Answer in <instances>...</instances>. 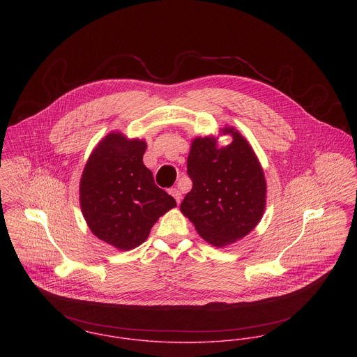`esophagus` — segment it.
Returning a JSON list of instances; mask_svg holds the SVG:
<instances>
[{"label": "esophagus", "mask_w": 357, "mask_h": 357, "mask_svg": "<svg viewBox=\"0 0 357 357\" xmlns=\"http://www.w3.org/2000/svg\"><path fill=\"white\" fill-rule=\"evenodd\" d=\"M169 193L176 199L177 204H180V200H181V192L177 190V188H170V190H169Z\"/></svg>", "instance_id": "obj_1"}]
</instances>
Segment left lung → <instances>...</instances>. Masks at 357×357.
<instances>
[{"label": "left lung", "instance_id": "8db88e82", "mask_svg": "<svg viewBox=\"0 0 357 357\" xmlns=\"http://www.w3.org/2000/svg\"><path fill=\"white\" fill-rule=\"evenodd\" d=\"M233 141L218 147L215 137L195 138L187 172L192 190L180 210L200 237L223 248L248 236L260 222L266 202V183L252 146L234 127H225Z\"/></svg>", "mask_w": 357, "mask_h": 357}]
</instances>
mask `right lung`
I'll return each instance as SVG.
<instances>
[{
    "label": "right lung",
    "instance_id": "right-lung-1",
    "mask_svg": "<svg viewBox=\"0 0 357 357\" xmlns=\"http://www.w3.org/2000/svg\"><path fill=\"white\" fill-rule=\"evenodd\" d=\"M147 144L111 132L92 151L79 181L82 215L96 237L131 250L149 237L176 200L154 183L143 164Z\"/></svg>",
    "mask_w": 357,
    "mask_h": 357
}]
</instances>
